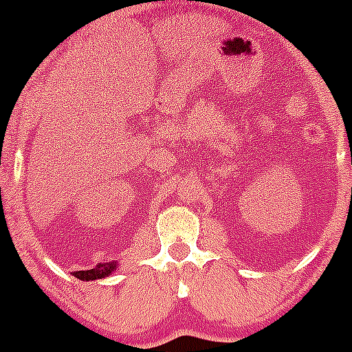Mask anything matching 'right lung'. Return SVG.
Masks as SVG:
<instances>
[{"instance_id": "obj_1", "label": "right lung", "mask_w": 352, "mask_h": 352, "mask_svg": "<svg viewBox=\"0 0 352 352\" xmlns=\"http://www.w3.org/2000/svg\"><path fill=\"white\" fill-rule=\"evenodd\" d=\"M113 269H116V264H113V262H109V264H98L97 267L90 269V271H76L74 272V278L81 279V281H94V279H102L105 278V276H109Z\"/></svg>"}]
</instances>
